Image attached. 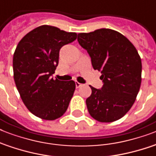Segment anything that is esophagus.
I'll list each match as a JSON object with an SVG mask.
<instances>
[{"mask_svg":"<svg viewBox=\"0 0 156 156\" xmlns=\"http://www.w3.org/2000/svg\"><path fill=\"white\" fill-rule=\"evenodd\" d=\"M75 85H76V87L79 88L80 87H82V86H83V84H82V83H78V82H76Z\"/></svg>","mask_w":156,"mask_h":156,"instance_id":"1","label":"esophagus"}]
</instances>
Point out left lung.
I'll return each mask as SVG.
<instances>
[{
    "label": "left lung",
    "instance_id": "1",
    "mask_svg": "<svg viewBox=\"0 0 156 156\" xmlns=\"http://www.w3.org/2000/svg\"><path fill=\"white\" fill-rule=\"evenodd\" d=\"M78 41L104 82L100 90L90 86L91 95L86 100L88 112L100 122L117 121L129 111L140 89V56L125 35L112 29L79 33Z\"/></svg>",
    "mask_w": 156,
    "mask_h": 156
}]
</instances>
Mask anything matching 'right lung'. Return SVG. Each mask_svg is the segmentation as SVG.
<instances>
[{
    "instance_id": "right-lung-1",
    "label": "right lung",
    "mask_w": 156,
    "mask_h": 156,
    "mask_svg": "<svg viewBox=\"0 0 156 156\" xmlns=\"http://www.w3.org/2000/svg\"><path fill=\"white\" fill-rule=\"evenodd\" d=\"M77 39L75 32L43 25L27 33L13 57V78L23 104L35 116L47 121L66 112L75 90L74 81L53 79L62 46Z\"/></svg>"
}]
</instances>
